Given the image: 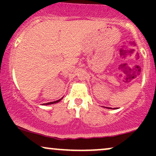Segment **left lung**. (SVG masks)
I'll return each mask as SVG.
<instances>
[{"instance_id": "1", "label": "left lung", "mask_w": 156, "mask_h": 156, "mask_svg": "<svg viewBox=\"0 0 156 156\" xmlns=\"http://www.w3.org/2000/svg\"><path fill=\"white\" fill-rule=\"evenodd\" d=\"M106 108H107V107H106ZM113 109H116V108H114Z\"/></svg>"}]
</instances>
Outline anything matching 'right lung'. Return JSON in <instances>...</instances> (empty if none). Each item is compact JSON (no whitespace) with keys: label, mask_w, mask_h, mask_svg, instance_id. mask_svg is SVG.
Instances as JSON below:
<instances>
[{"label":"right lung","mask_w":156,"mask_h":156,"mask_svg":"<svg viewBox=\"0 0 156 156\" xmlns=\"http://www.w3.org/2000/svg\"><path fill=\"white\" fill-rule=\"evenodd\" d=\"M62 98H63V97H62V98H61V99H59V100H58V101H53V102H50V103H43V105H51V104H54V103H58V102H59L60 101H62Z\"/></svg>","instance_id":"obj_1"}]
</instances>
